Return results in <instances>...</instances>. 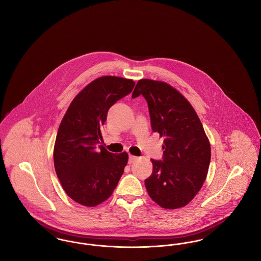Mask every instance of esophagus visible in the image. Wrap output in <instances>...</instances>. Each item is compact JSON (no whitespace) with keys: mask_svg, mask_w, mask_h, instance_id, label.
Returning <instances> with one entry per match:
<instances>
[{"mask_svg":"<svg viewBox=\"0 0 261 261\" xmlns=\"http://www.w3.org/2000/svg\"><path fill=\"white\" fill-rule=\"evenodd\" d=\"M137 160H138V158L137 156H134V155H129V163H133V162H136Z\"/></svg>","mask_w":261,"mask_h":261,"instance_id":"esophagus-1","label":"esophagus"}]
</instances>
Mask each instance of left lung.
<instances>
[{"mask_svg":"<svg viewBox=\"0 0 261 261\" xmlns=\"http://www.w3.org/2000/svg\"><path fill=\"white\" fill-rule=\"evenodd\" d=\"M148 102L153 132L164 138L162 161L151 160L145 180L150 199L163 208L183 207L198 194L211 162V145L198 114L176 89L165 82L141 79L132 94Z\"/></svg>","mask_w":261,"mask_h":261,"instance_id":"left-lung-1","label":"left lung"}]
</instances>
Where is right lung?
I'll return each mask as SVG.
<instances>
[{
  "instance_id": "right-lung-1",
  "label": "right lung",
  "mask_w": 261,
  "mask_h": 261,
  "mask_svg": "<svg viewBox=\"0 0 261 261\" xmlns=\"http://www.w3.org/2000/svg\"><path fill=\"white\" fill-rule=\"evenodd\" d=\"M134 86L130 79L99 77L75 97L62 118L55 169L67 196L82 205L96 206L109 199L124 172L128 153H112L100 146V128L111 107Z\"/></svg>"
}]
</instances>
